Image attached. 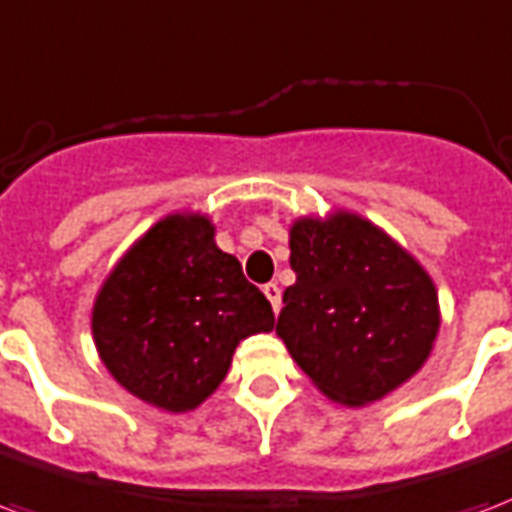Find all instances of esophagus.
<instances>
[{
	"label": "esophagus",
	"instance_id": "obj_1",
	"mask_svg": "<svg viewBox=\"0 0 512 512\" xmlns=\"http://www.w3.org/2000/svg\"><path fill=\"white\" fill-rule=\"evenodd\" d=\"M264 297L270 299L272 310L278 313V310H280V288H278V283H267V286H264Z\"/></svg>",
	"mask_w": 512,
	"mask_h": 512
}]
</instances>
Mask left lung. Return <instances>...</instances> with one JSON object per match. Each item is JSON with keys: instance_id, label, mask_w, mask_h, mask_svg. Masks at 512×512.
<instances>
[{"instance_id": "obj_1", "label": "left lung", "mask_w": 512, "mask_h": 512, "mask_svg": "<svg viewBox=\"0 0 512 512\" xmlns=\"http://www.w3.org/2000/svg\"><path fill=\"white\" fill-rule=\"evenodd\" d=\"M291 270L275 332L326 397L367 405L421 370L440 329L432 278L359 215L291 226Z\"/></svg>"}]
</instances>
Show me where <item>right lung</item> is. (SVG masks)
Returning a JSON list of instances; mask_svg holds the SVG:
<instances>
[{
    "instance_id": "add662e5",
    "label": "right lung",
    "mask_w": 512,
    "mask_h": 512,
    "mask_svg": "<svg viewBox=\"0 0 512 512\" xmlns=\"http://www.w3.org/2000/svg\"><path fill=\"white\" fill-rule=\"evenodd\" d=\"M267 297L205 215H167L118 261L94 305L96 351L126 391L186 413L226 378L240 340L270 332Z\"/></svg>"
}]
</instances>
